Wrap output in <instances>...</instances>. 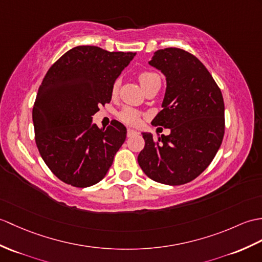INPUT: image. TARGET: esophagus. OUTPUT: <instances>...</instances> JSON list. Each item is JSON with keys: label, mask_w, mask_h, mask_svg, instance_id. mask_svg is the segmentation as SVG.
<instances>
[{"label": "esophagus", "mask_w": 262, "mask_h": 262, "mask_svg": "<svg viewBox=\"0 0 262 262\" xmlns=\"http://www.w3.org/2000/svg\"><path fill=\"white\" fill-rule=\"evenodd\" d=\"M137 134H138V132L135 130V129H132V128L127 129V136H128V137H132L134 135H137Z\"/></svg>", "instance_id": "obj_1"}]
</instances>
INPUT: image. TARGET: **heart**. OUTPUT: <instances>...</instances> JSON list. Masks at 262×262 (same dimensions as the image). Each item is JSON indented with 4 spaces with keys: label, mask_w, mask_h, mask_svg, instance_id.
Listing matches in <instances>:
<instances>
[{
    "label": "heart",
    "mask_w": 262,
    "mask_h": 262,
    "mask_svg": "<svg viewBox=\"0 0 262 262\" xmlns=\"http://www.w3.org/2000/svg\"><path fill=\"white\" fill-rule=\"evenodd\" d=\"M139 82H141L143 89L147 88L150 84L154 83H161V78L160 76L155 74V72L151 71H143L138 76ZM119 87V82L116 81L113 86V93L116 94ZM119 118L124 121V123L128 125H137L139 123V118H141V115L135 109L130 107H126L119 114Z\"/></svg>",
    "instance_id": "b5f03b06"
}]
</instances>
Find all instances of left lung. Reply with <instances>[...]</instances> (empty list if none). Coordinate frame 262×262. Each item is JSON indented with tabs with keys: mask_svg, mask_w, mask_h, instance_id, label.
<instances>
[{
	"mask_svg": "<svg viewBox=\"0 0 262 262\" xmlns=\"http://www.w3.org/2000/svg\"><path fill=\"white\" fill-rule=\"evenodd\" d=\"M166 77L162 111L151 121L171 129L153 138L142 133L138 155L143 172L155 182L181 185L210 165L224 135V102L220 88L200 60L179 48L161 49L148 62Z\"/></svg>",
	"mask_w": 262,
	"mask_h": 262,
	"instance_id": "left-lung-1",
	"label": "left lung"
}]
</instances>
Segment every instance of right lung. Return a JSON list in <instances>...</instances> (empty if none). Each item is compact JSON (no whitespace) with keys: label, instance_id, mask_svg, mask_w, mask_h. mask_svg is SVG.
Masks as SVG:
<instances>
[{"label":"right lung","instance_id":"right-lung-1","mask_svg":"<svg viewBox=\"0 0 262 262\" xmlns=\"http://www.w3.org/2000/svg\"><path fill=\"white\" fill-rule=\"evenodd\" d=\"M135 52H109L94 46L67 51L48 70L32 111L35 143L59 180L88 187L105 178L126 139L117 120L98 128L93 116L111 102L113 86Z\"/></svg>","mask_w":262,"mask_h":262}]
</instances>
